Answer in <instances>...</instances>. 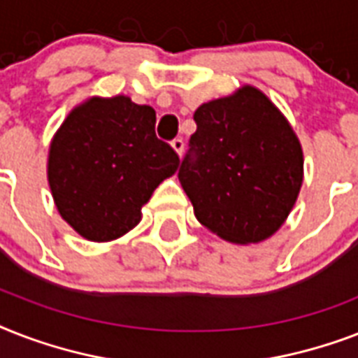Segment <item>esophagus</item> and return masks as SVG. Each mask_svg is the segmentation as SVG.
<instances>
[{
	"mask_svg": "<svg viewBox=\"0 0 358 358\" xmlns=\"http://www.w3.org/2000/svg\"><path fill=\"white\" fill-rule=\"evenodd\" d=\"M171 146H173V150L178 154V156H182V152H184V139H174L173 143H171Z\"/></svg>",
	"mask_w": 358,
	"mask_h": 358,
	"instance_id": "1",
	"label": "esophagus"
}]
</instances>
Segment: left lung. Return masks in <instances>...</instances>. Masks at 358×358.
Masks as SVG:
<instances>
[{
  "mask_svg": "<svg viewBox=\"0 0 358 358\" xmlns=\"http://www.w3.org/2000/svg\"><path fill=\"white\" fill-rule=\"evenodd\" d=\"M178 180L202 227L224 241L260 243L294 210L303 148L292 124L252 85L202 103Z\"/></svg>",
  "mask_w": 358,
  "mask_h": 358,
  "instance_id": "1",
  "label": "left lung"
}]
</instances>
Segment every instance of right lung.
<instances>
[{"label": "right lung", "mask_w": 358, "mask_h": 358, "mask_svg": "<svg viewBox=\"0 0 358 358\" xmlns=\"http://www.w3.org/2000/svg\"><path fill=\"white\" fill-rule=\"evenodd\" d=\"M156 111L126 94L91 96L59 126L48 185L59 215L89 241H113L141 223V208L180 167L156 137Z\"/></svg>", "instance_id": "obj_1"}]
</instances>
